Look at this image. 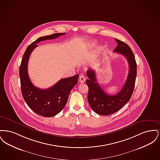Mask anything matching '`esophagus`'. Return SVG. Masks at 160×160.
Instances as JSON below:
<instances>
[{"label": "esophagus", "instance_id": "34e87169", "mask_svg": "<svg viewBox=\"0 0 160 160\" xmlns=\"http://www.w3.org/2000/svg\"><path fill=\"white\" fill-rule=\"evenodd\" d=\"M86 80V78L84 77V76L82 75L79 77V82L81 83H83Z\"/></svg>", "mask_w": 160, "mask_h": 160}]
</instances>
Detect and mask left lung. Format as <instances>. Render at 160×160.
I'll return each instance as SVG.
<instances>
[{"instance_id":"8db88e82","label":"left lung","mask_w":160,"mask_h":160,"mask_svg":"<svg viewBox=\"0 0 160 160\" xmlns=\"http://www.w3.org/2000/svg\"><path fill=\"white\" fill-rule=\"evenodd\" d=\"M118 46L114 52L124 56L128 62L129 72L127 80L121 91L114 95L107 94L97 81L95 71L88 69V79L86 83L89 88L88 101L92 109L97 114L107 116L119 110L129 101L133 93L137 76V63L131 48L126 43L115 38Z\"/></svg>"}]
</instances>
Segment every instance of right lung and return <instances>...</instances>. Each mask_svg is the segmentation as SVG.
Returning <instances> with one entry per match:
<instances>
[{
    "mask_svg": "<svg viewBox=\"0 0 160 160\" xmlns=\"http://www.w3.org/2000/svg\"><path fill=\"white\" fill-rule=\"evenodd\" d=\"M65 33H56L42 37L33 42L26 48L19 69L21 89L23 98L32 111L44 117H52L63 110L68 99L69 95L78 83L79 75L62 78L48 89H41L31 82L28 72V65L31 53L38 42L47 39H53Z\"/></svg>",
    "mask_w": 160,
    "mask_h": 160,
    "instance_id": "obj_1",
    "label": "right lung"
}]
</instances>
